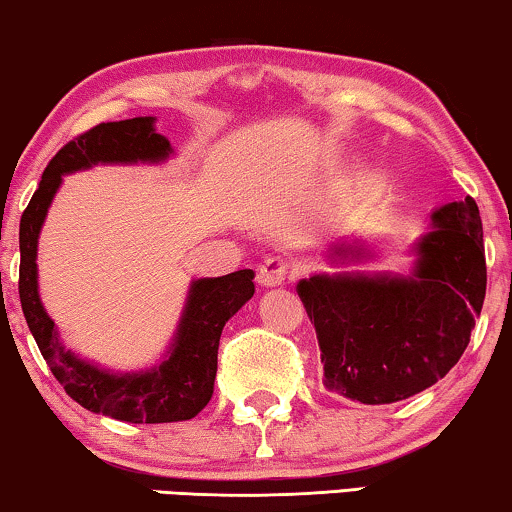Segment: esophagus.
Here are the masks:
<instances>
[{
  "label": "esophagus",
  "mask_w": 512,
  "mask_h": 512,
  "mask_svg": "<svg viewBox=\"0 0 512 512\" xmlns=\"http://www.w3.org/2000/svg\"><path fill=\"white\" fill-rule=\"evenodd\" d=\"M294 273V259L290 255H276L264 259L257 269V283L264 287H278Z\"/></svg>",
  "instance_id": "1"
}]
</instances>
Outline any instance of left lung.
<instances>
[{"mask_svg": "<svg viewBox=\"0 0 512 512\" xmlns=\"http://www.w3.org/2000/svg\"><path fill=\"white\" fill-rule=\"evenodd\" d=\"M410 255L408 273L322 271L297 283L327 390L366 406L394 403L438 383L464 355L487 287L475 201L431 211ZM325 257L343 266L376 255L362 241H338Z\"/></svg>", "mask_w": 512, "mask_h": 512, "instance_id": "left-lung-1", "label": "left lung"}]
</instances>
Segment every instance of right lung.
<instances>
[{
	"instance_id": "add662e5",
	"label": "right lung",
	"mask_w": 512,
	"mask_h": 512,
	"mask_svg": "<svg viewBox=\"0 0 512 512\" xmlns=\"http://www.w3.org/2000/svg\"><path fill=\"white\" fill-rule=\"evenodd\" d=\"M157 118L102 122L69 141L43 171L39 190L20 218V306L53 376L74 401L120 422L160 424L192 420L213 397L222 327L255 294L253 269L218 278H194L169 348L160 362L141 371H111L64 348L60 331L39 297L37 250L64 178L97 164H162L174 155Z\"/></svg>"
}]
</instances>
